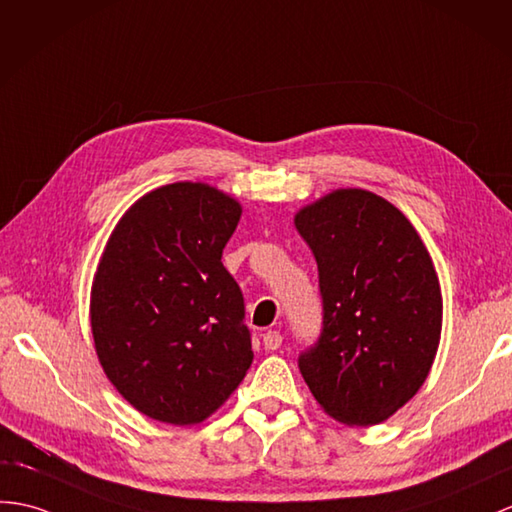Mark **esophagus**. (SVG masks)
<instances>
[{
	"instance_id": "obj_1",
	"label": "esophagus",
	"mask_w": 512,
	"mask_h": 512,
	"mask_svg": "<svg viewBox=\"0 0 512 512\" xmlns=\"http://www.w3.org/2000/svg\"><path fill=\"white\" fill-rule=\"evenodd\" d=\"M281 342H283V338H281V334L279 331H266L264 334V347H266V351H277L279 347H281Z\"/></svg>"
}]
</instances>
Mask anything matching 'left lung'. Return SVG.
<instances>
[{"mask_svg": "<svg viewBox=\"0 0 512 512\" xmlns=\"http://www.w3.org/2000/svg\"><path fill=\"white\" fill-rule=\"evenodd\" d=\"M323 294V334L299 358L318 406L349 427L390 419L432 371L443 296L412 222L386 198L334 189L294 216Z\"/></svg>", "mask_w": 512, "mask_h": 512, "instance_id": "1", "label": "left lung"}]
</instances>
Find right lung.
Instances as JSON below:
<instances>
[{"mask_svg":"<svg viewBox=\"0 0 512 512\" xmlns=\"http://www.w3.org/2000/svg\"><path fill=\"white\" fill-rule=\"evenodd\" d=\"M242 205L207 183L152 189L126 209L91 283L95 353L115 390L170 425L209 419L253 362L222 248Z\"/></svg>","mask_w":512,"mask_h":512,"instance_id":"1","label":"right lung"}]
</instances>
